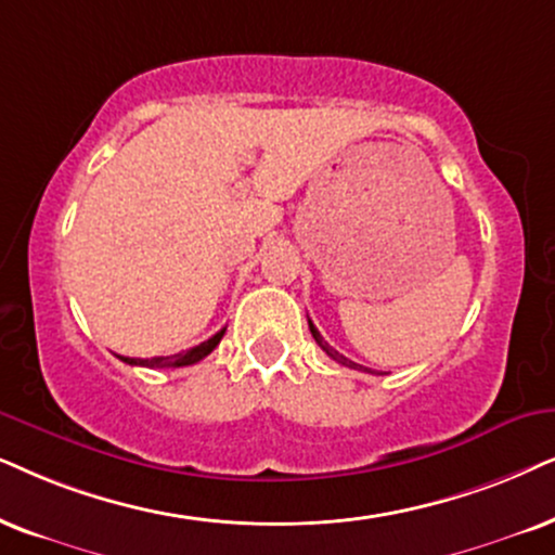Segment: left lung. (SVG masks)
<instances>
[{
  "instance_id": "1",
  "label": "left lung",
  "mask_w": 555,
  "mask_h": 555,
  "mask_svg": "<svg viewBox=\"0 0 555 555\" xmlns=\"http://www.w3.org/2000/svg\"><path fill=\"white\" fill-rule=\"evenodd\" d=\"M310 333H312V338H314V340H318V346H320L322 350H325V353L330 356V359H333V361H338V363H343V366H350V369H356V363H353V361H348V359H346V356H340V353H338V350H335V348H330V346H327V343H325V340H322L320 330L312 325V320H310Z\"/></svg>"
}]
</instances>
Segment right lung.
I'll return each mask as SVG.
<instances>
[{
	"instance_id": "add662e5",
	"label": "right lung",
	"mask_w": 555,
	"mask_h": 555,
	"mask_svg": "<svg viewBox=\"0 0 555 555\" xmlns=\"http://www.w3.org/2000/svg\"><path fill=\"white\" fill-rule=\"evenodd\" d=\"M222 335H225V327L220 330V333H215L212 338L199 343V346L189 348V350H181L177 356H158V359H128V356H117V359L130 363V366H149V369H179V366H192V363L202 361L205 356L212 353L217 348V343L222 340Z\"/></svg>"
}]
</instances>
